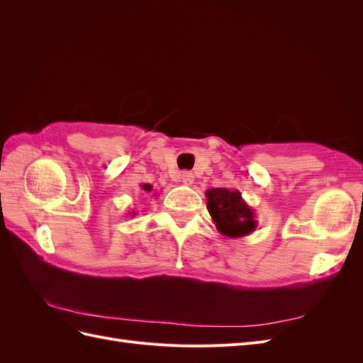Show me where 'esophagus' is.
Masks as SVG:
<instances>
[{"label": "esophagus", "instance_id": "34e87169", "mask_svg": "<svg viewBox=\"0 0 363 363\" xmlns=\"http://www.w3.org/2000/svg\"><path fill=\"white\" fill-rule=\"evenodd\" d=\"M182 182H183L184 184H192V183H194V175H192L191 172H188V171L183 172V174H182Z\"/></svg>", "mask_w": 363, "mask_h": 363}]
</instances>
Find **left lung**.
I'll list each match as a JSON object with an SVG mask.
<instances>
[{"mask_svg":"<svg viewBox=\"0 0 363 363\" xmlns=\"http://www.w3.org/2000/svg\"><path fill=\"white\" fill-rule=\"evenodd\" d=\"M206 199L207 211L223 236L242 238L257 228L255 208L245 203L239 191L212 188L206 191Z\"/></svg>","mask_w":363,"mask_h":363,"instance_id":"left-lung-1","label":"left lung"}]
</instances>
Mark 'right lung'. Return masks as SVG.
Segmentation results:
<instances>
[{"mask_svg": "<svg viewBox=\"0 0 363 363\" xmlns=\"http://www.w3.org/2000/svg\"><path fill=\"white\" fill-rule=\"evenodd\" d=\"M140 189H142V191H145V192H152V184H150V183H142V184H140ZM152 195L156 196V195H157V192H155ZM130 215H131V216H135V215H136V212L133 211V212H131Z\"/></svg>", "mask_w": 363, "mask_h": 363, "instance_id": "add662e5", "label": "right lung"}]
</instances>
